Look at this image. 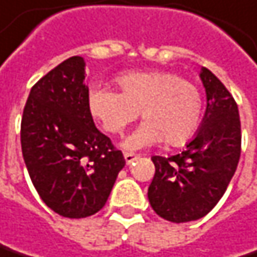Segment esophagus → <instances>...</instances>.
<instances>
[{"label": "esophagus", "mask_w": 257, "mask_h": 257, "mask_svg": "<svg viewBox=\"0 0 257 257\" xmlns=\"http://www.w3.org/2000/svg\"><path fill=\"white\" fill-rule=\"evenodd\" d=\"M123 157H125V162H126L128 165H131L132 162H135V160L138 159V156H137V154H134V153H125V154H123Z\"/></svg>", "instance_id": "esophagus-1"}]
</instances>
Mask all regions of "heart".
I'll list each match as a JSON object with an SVG mask.
<instances>
[{
    "instance_id": "1",
    "label": "heart",
    "mask_w": 257,
    "mask_h": 257,
    "mask_svg": "<svg viewBox=\"0 0 257 257\" xmlns=\"http://www.w3.org/2000/svg\"><path fill=\"white\" fill-rule=\"evenodd\" d=\"M117 91L92 88L88 110L107 134H122L140 116L144 122L123 141L126 150H141L163 140L182 146L196 134L201 94L193 82L168 70L129 72L116 78Z\"/></svg>"
}]
</instances>
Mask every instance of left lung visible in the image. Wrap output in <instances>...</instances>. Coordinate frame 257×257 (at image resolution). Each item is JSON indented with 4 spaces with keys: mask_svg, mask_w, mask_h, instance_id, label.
I'll return each instance as SVG.
<instances>
[{
    "mask_svg": "<svg viewBox=\"0 0 257 257\" xmlns=\"http://www.w3.org/2000/svg\"><path fill=\"white\" fill-rule=\"evenodd\" d=\"M206 111L187 149L171 157L153 156L156 168L149 187L153 210L175 223L206 216L221 200L235 174L241 153L238 107L209 69L201 67Z\"/></svg>",
    "mask_w": 257,
    "mask_h": 257,
    "instance_id": "left-lung-1",
    "label": "left lung"
}]
</instances>
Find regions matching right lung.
<instances>
[{
  "mask_svg": "<svg viewBox=\"0 0 257 257\" xmlns=\"http://www.w3.org/2000/svg\"><path fill=\"white\" fill-rule=\"evenodd\" d=\"M88 94L85 60H64L32 86L20 128L23 159L39 197L72 219L101 210L125 166L122 152L95 128Z\"/></svg>",
  "mask_w": 257,
  "mask_h": 257,
  "instance_id": "right-lung-1",
  "label": "right lung"
}]
</instances>
